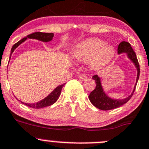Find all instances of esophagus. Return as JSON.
<instances>
[{
	"label": "esophagus",
	"mask_w": 149,
	"mask_h": 149,
	"mask_svg": "<svg viewBox=\"0 0 149 149\" xmlns=\"http://www.w3.org/2000/svg\"><path fill=\"white\" fill-rule=\"evenodd\" d=\"M78 78L81 80H85L87 79V77L86 75H83V74H80V75L78 76Z\"/></svg>",
	"instance_id": "esophagus-1"
}]
</instances>
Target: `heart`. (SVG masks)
<instances>
[{"label":"heart","instance_id":"b5f03b06","mask_svg":"<svg viewBox=\"0 0 149 149\" xmlns=\"http://www.w3.org/2000/svg\"><path fill=\"white\" fill-rule=\"evenodd\" d=\"M114 51L112 47L105 45L104 41L91 38L76 45L72 54L77 60L86 61L90 67L100 69L110 62Z\"/></svg>","mask_w":149,"mask_h":149}]
</instances>
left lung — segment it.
<instances>
[{"mask_svg": "<svg viewBox=\"0 0 149 149\" xmlns=\"http://www.w3.org/2000/svg\"><path fill=\"white\" fill-rule=\"evenodd\" d=\"M122 52H126L127 54V56L133 62L135 67L137 68V80H136V83L134 85V90L131 95H130L128 97L124 99V100H113V99L110 98L105 94V93L103 91L102 87L101 80L100 78L98 77V75H93L92 78L93 80H95L96 83V88L94 90L92 91L91 93L89 94L88 98L91 102L92 103L93 106L97 107L98 109L102 110H109L116 109L118 107H121V105L127 103L130 99L132 97L133 93H134V90H135L136 86H137V81L139 79L140 76V65L137 61V56H136L135 52L133 50L132 47H131L129 42H121L118 46V53H122Z\"/></svg>", "mask_w": 149, "mask_h": 149, "instance_id": "obj_1", "label": "left lung"}]
</instances>
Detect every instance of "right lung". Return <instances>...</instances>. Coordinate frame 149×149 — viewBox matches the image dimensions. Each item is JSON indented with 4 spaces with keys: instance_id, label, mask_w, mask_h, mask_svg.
Returning <instances> with one entry per match:
<instances>
[{
    "instance_id": "obj_1",
    "label": "right lung",
    "mask_w": 149,
    "mask_h": 149,
    "mask_svg": "<svg viewBox=\"0 0 149 149\" xmlns=\"http://www.w3.org/2000/svg\"><path fill=\"white\" fill-rule=\"evenodd\" d=\"M53 36H54L53 33H43V32H35V33L28 35L26 37L23 38V39H22L20 41H19V42H17L16 44H15V45H13L12 49H11V54H10V56L12 54V52H14V50H15L20 44H22V42H25L28 38H29V39H38V40L42 41V42H47L52 40ZM10 58H11V56H10ZM65 84H66V83L58 86L57 88H56L54 89L53 91L51 92V93L48 95L47 97H45L44 100L38 102L33 103V104H28V103H25L22 102V104H25L26 106H28V107L35 109L42 108V107H47V106L52 105V104H54V103L57 101L58 99L59 98L61 93L62 88H63V86H64Z\"/></svg>"
}]
</instances>
